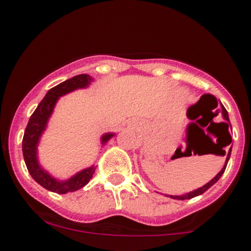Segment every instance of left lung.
Segmentation results:
<instances>
[{"mask_svg":"<svg viewBox=\"0 0 251 251\" xmlns=\"http://www.w3.org/2000/svg\"><path fill=\"white\" fill-rule=\"evenodd\" d=\"M221 108H222V111H221V113H222V118H223V120H224V123H221V124H224V126H226V132H227V142H226V144H223V146H229V151H227V152L224 151L223 149H221V153H220V155H226V163H224V166H223V168H222L221 171L218 172V174L216 175L214 178H212L211 180L208 181V183H206L205 185L201 186V188H198V189L194 190V191L188 192V194H184V195H179V196L166 195V196H168V197L172 198V200H179V201L190 200V198L197 197V196H200V195H201V194H204V192H205L206 190L211 188V186L214 185L215 183H217V180L220 179V178L222 177V175H223V174H224V171H226V164H227V162H229V159H230V154H231V149H232V145H231V137H230L229 131H227V128H229L230 126H231V124H230V120H229V114H227L226 109L224 108V106L222 105V103H221ZM217 114H218V112H217ZM223 146H222V148H223Z\"/></svg>","mask_w":251,"mask_h":251,"instance_id":"1","label":"left lung"}]
</instances>
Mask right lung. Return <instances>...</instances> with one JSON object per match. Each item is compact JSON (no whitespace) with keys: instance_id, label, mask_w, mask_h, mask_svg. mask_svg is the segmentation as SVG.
Returning a JSON list of instances; mask_svg holds the SVG:
<instances>
[{"instance_id":"obj_1","label":"right lung","mask_w":251,"mask_h":251,"mask_svg":"<svg viewBox=\"0 0 251 251\" xmlns=\"http://www.w3.org/2000/svg\"><path fill=\"white\" fill-rule=\"evenodd\" d=\"M92 81H93V77L88 74H79L50 88L41 102L37 105L25 127L24 140H22V152H24L25 165L33 179L51 192L63 195L67 192L76 191L88 184L96 172L97 166L92 165L73 175L68 179L59 180L40 165L39 158H37V146H39L43 132L47 128L48 122L53 114L57 100L62 96H66L76 89L88 87ZM112 137H114V133L103 134L101 137V145H105Z\"/></svg>"}]
</instances>
